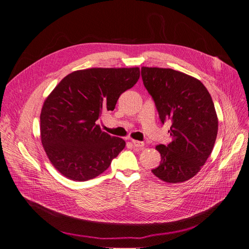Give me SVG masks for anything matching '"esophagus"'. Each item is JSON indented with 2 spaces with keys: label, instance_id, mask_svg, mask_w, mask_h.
Returning <instances> with one entry per match:
<instances>
[{
  "label": "esophagus",
  "instance_id": "1",
  "mask_svg": "<svg viewBox=\"0 0 249 249\" xmlns=\"http://www.w3.org/2000/svg\"><path fill=\"white\" fill-rule=\"evenodd\" d=\"M131 144H132V146L137 147V148H142V147H144V142H141V141L131 140Z\"/></svg>",
  "mask_w": 249,
  "mask_h": 249
}]
</instances>
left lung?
Listing matches in <instances>:
<instances>
[{"label": "left lung", "mask_w": 249, "mask_h": 249, "mask_svg": "<svg viewBox=\"0 0 249 249\" xmlns=\"http://www.w3.org/2000/svg\"><path fill=\"white\" fill-rule=\"evenodd\" d=\"M141 76L161 123L172 122L169 132L173 141L156 146L161 162L153 174L170 183L189 180L205 164L217 136L211 95L198 79L173 69L142 67Z\"/></svg>", "instance_id": "obj_1"}]
</instances>
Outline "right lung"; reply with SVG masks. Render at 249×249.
Wrapping results in <instances>:
<instances>
[{
    "label": "right lung",
    "instance_id": "add662e5",
    "mask_svg": "<svg viewBox=\"0 0 249 249\" xmlns=\"http://www.w3.org/2000/svg\"><path fill=\"white\" fill-rule=\"evenodd\" d=\"M140 77L139 68H93L67 75L46 98L40 114L44 151L55 169L77 181L105 172L125 147L96 121L112 111L120 95Z\"/></svg>",
    "mask_w": 249,
    "mask_h": 249
}]
</instances>
